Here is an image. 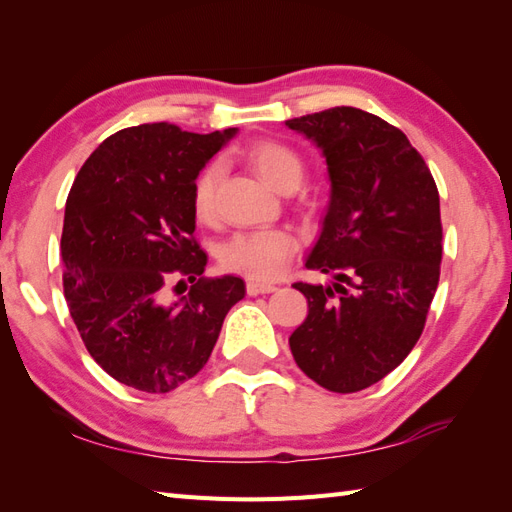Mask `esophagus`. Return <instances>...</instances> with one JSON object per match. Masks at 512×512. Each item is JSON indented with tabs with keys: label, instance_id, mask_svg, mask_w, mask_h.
Instances as JSON below:
<instances>
[{
	"label": "esophagus",
	"instance_id": "obj_1",
	"mask_svg": "<svg viewBox=\"0 0 512 512\" xmlns=\"http://www.w3.org/2000/svg\"><path fill=\"white\" fill-rule=\"evenodd\" d=\"M277 290V286H273V284H266V281H255V279H250L248 284H246V292L250 297H257V295H268V292H275Z\"/></svg>",
	"mask_w": 512,
	"mask_h": 512
}]
</instances>
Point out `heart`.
I'll return each mask as SVG.
<instances>
[{
  "label": "heart",
  "mask_w": 512,
  "mask_h": 512,
  "mask_svg": "<svg viewBox=\"0 0 512 512\" xmlns=\"http://www.w3.org/2000/svg\"><path fill=\"white\" fill-rule=\"evenodd\" d=\"M244 156L262 180L277 191L297 189L306 176L303 158L279 140H259L246 149ZM217 180H220V167L215 162L206 165L193 180L191 206L195 217L202 222L213 217ZM295 248L297 239L286 228H250V231H239L226 239L220 248V264L226 270L253 279H273L284 270Z\"/></svg>",
  "instance_id": "b5f03b06"
}]
</instances>
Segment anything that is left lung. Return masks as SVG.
<instances>
[{"instance_id": "1", "label": "left lung", "mask_w": 512, "mask_h": 512, "mask_svg": "<svg viewBox=\"0 0 512 512\" xmlns=\"http://www.w3.org/2000/svg\"><path fill=\"white\" fill-rule=\"evenodd\" d=\"M330 173V202L306 268L330 284L292 288L308 317L290 350L314 383L352 394L385 378L418 343L440 281L436 180L409 138L356 107L292 118Z\"/></svg>"}]
</instances>
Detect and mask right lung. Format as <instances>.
<instances>
[{
  "label": "right lung",
  "instance_id": "right-lung-1",
  "mask_svg": "<svg viewBox=\"0 0 512 512\" xmlns=\"http://www.w3.org/2000/svg\"><path fill=\"white\" fill-rule=\"evenodd\" d=\"M235 134L127 127L94 149L72 184L61 235L65 301L90 356L118 383L147 394L187 383L246 295L239 277H202L206 253L193 239V180ZM176 276L194 286L169 302Z\"/></svg>",
  "mask_w": 512,
  "mask_h": 512
}]
</instances>
